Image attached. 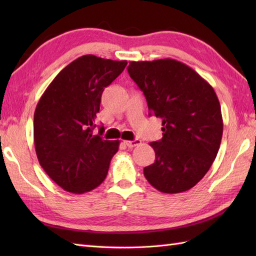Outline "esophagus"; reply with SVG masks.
<instances>
[{
  "instance_id": "obj_1",
  "label": "esophagus",
  "mask_w": 256,
  "mask_h": 256,
  "mask_svg": "<svg viewBox=\"0 0 256 256\" xmlns=\"http://www.w3.org/2000/svg\"><path fill=\"white\" fill-rule=\"evenodd\" d=\"M124 143L126 144L128 148H135V146H138V145H140V143H142V140H138V138H136V140H124Z\"/></svg>"
}]
</instances>
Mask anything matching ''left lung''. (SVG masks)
<instances>
[{
	"label": "left lung",
	"instance_id": "obj_1",
	"mask_svg": "<svg viewBox=\"0 0 256 256\" xmlns=\"http://www.w3.org/2000/svg\"><path fill=\"white\" fill-rule=\"evenodd\" d=\"M128 72L150 112L162 120V138L150 143L156 160L144 176L160 192H187L218 154L224 132L218 96L199 74L175 59L131 62Z\"/></svg>",
	"mask_w": 256,
	"mask_h": 256
}]
</instances>
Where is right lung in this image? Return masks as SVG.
<instances>
[{"label": "right lung", "instance_id": "right-lung-1", "mask_svg": "<svg viewBox=\"0 0 256 256\" xmlns=\"http://www.w3.org/2000/svg\"><path fill=\"white\" fill-rule=\"evenodd\" d=\"M126 60L84 55L59 72L37 103L34 143L42 170L59 187L84 194L104 180L120 140L94 135L104 88L116 79Z\"/></svg>", "mask_w": 256, "mask_h": 256}]
</instances>
